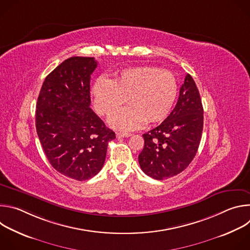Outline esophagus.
Wrapping results in <instances>:
<instances>
[{
  "label": "esophagus",
  "instance_id": "1",
  "mask_svg": "<svg viewBox=\"0 0 250 250\" xmlns=\"http://www.w3.org/2000/svg\"><path fill=\"white\" fill-rule=\"evenodd\" d=\"M131 133L130 132H117V137L121 138V137H128L130 136Z\"/></svg>",
  "mask_w": 250,
  "mask_h": 250
}]
</instances>
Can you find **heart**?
<instances>
[{
    "label": "heart",
    "mask_w": 250,
    "mask_h": 250,
    "mask_svg": "<svg viewBox=\"0 0 250 250\" xmlns=\"http://www.w3.org/2000/svg\"><path fill=\"white\" fill-rule=\"evenodd\" d=\"M91 95L96 111L104 117H111L127 98L130 105L113 116L109 124L120 130H130L146 121L157 124L169 116L177 99L178 82L170 71L135 66L122 70L111 81L97 79Z\"/></svg>",
    "instance_id": "obj_1"
}]
</instances>
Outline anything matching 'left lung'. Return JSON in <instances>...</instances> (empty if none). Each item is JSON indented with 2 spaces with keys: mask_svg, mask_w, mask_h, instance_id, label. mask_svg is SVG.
Segmentation results:
<instances>
[{
  "mask_svg": "<svg viewBox=\"0 0 250 250\" xmlns=\"http://www.w3.org/2000/svg\"><path fill=\"white\" fill-rule=\"evenodd\" d=\"M203 114L199 90L192 76L187 74L173 111L157 127L142 135L145 147L138 155L141 170L156 180L184 171L200 146Z\"/></svg>",
  "mask_w": 250,
  "mask_h": 250,
  "instance_id": "1",
  "label": "left lung"
}]
</instances>
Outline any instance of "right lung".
<instances>
[{
  "mask_svg": "<svg viewBox=\"0 0 250 250\" xmlns=\"http://www.w3.org/2000/svg\"><path fill=\"white\" fill-rule=\"evenodd\" d=\"M94 57H70L45 78L35 112V125L43 151L62 175L85 181L104 166L115 132L90 108Z\"/></svg>",
  "mask_w": 250,
  "mask_h": 250,
  "instance_id": "right-lung-1",
  "label": "right lung"
}]
</instances>
